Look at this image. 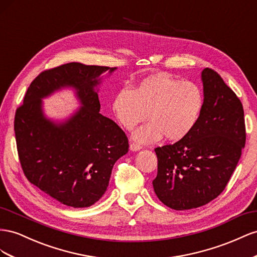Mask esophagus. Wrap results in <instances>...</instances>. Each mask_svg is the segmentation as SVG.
<instances>
[{
  "mask_svg": "<svg viewBox=\"0 0 257 257\" xmlns=\"http://www.w3.org/2000/svg\"><path fill=\"white\" fill-rule=\"evenodd\" d=\"M129 149H130V151L136 152V151L141 150V149H142V146H141V145H139V144H137V143H131V144H130V146H129Z\"/></svg>",
  "mask_w": 257,
  "mask_h": 257,
  "instance_id": "obj_1",
  "label": "esophagus"
}]
</instances>
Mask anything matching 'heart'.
<instances>
[{
  "label": "heart",
  "instance_id": "heart-1",
  "mask_svg": "<svg viewBox=\"0 0 257 257\" xmlns=\"http://www.w3.org/2000/svg\"><path fill=\"white\" fill-rule=\"evenodd\" d=\"M203 103V92L197 84L158 73L140 80L133 90H119L113 102V111L127 130H134L148 114L150 122L134 135L139 143L156 142L163 136L175 142L194 129Z\"/></svg>",
  "mask_w": 257,
  "mask_h": 257
}]
</instances>
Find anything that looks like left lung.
Returning a JSON list of instances; mask_svg holds the SVG:
<instances>
[{
    "instance_id": "left-lung-1",
    "label": "left lung",
    "mask_w": 257,
    "mask_h": 257,
    "mask_svg": "<svg viewBox=\"0 0 257 257\" xmlns=\"http://www.w3.org/2000/svg\"><path fill=\"white\" fill-rule=\"evenodd\" d=\"M204 103L190 133L173 144L155 149L159 200L174 210L204 206L221 195L236 169L245 144L243 106L221 75L201 73Z\"/></svg>"
}]
</instances>
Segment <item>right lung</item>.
<instances>
[{
	"label": "right lung",
	"instance_id": "obj_1",
	"mask_svg": "<svg viewBox=\"0 0 257 257\" xmlns=\"http://www.w3.org/2000/svg\"><path fill=\"white\" fill-rule=\"evenodd\" d=\"M115 69L70 62L43 71L15 114L18 157L26 178L68 207L97 202L108 186L116 160L128 152L126 134L99 113L94 90L100 76ZM65 85L76 88L83 106L65 123L55 124L43 116L40 99Z\"/></svg>",
	"mask_w": 257,
	"mask_h": 257
}]
</instances>
